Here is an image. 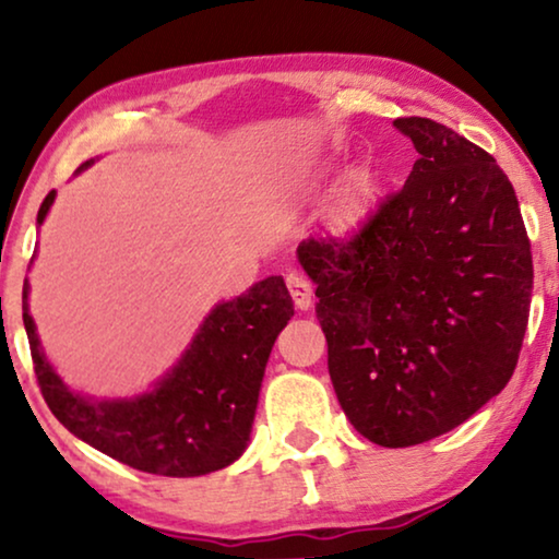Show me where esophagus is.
Wrapping results in <instances>:
<instances>
[{"instance_id":"obj_1","label":"esophagus","mask_w":559,"mask_h":559,"mask_svg":"<svg viewBox=\"0 0 559 559\" xmlns=\"http://www.w3.org/2000/svg\"><path fill=\"white\" fill-rule=\"evenodd\" d=\"M285 282H287V289H289V295H293V302L297 305V308L308 310L312 302V285L308 282V277H302L300 272H289Z\"/></svg>"}]
</instances>
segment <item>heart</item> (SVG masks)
I'll use <instances>...</instances> for the list:
<instances>
[{
  "label": "heart",
  "instance_id": "b5f03b06",
  "mask_svg": "<svg viewBox=\"0 0 559 559\" xmlns=\"http://www.w3.org/2000/svg\"><path fill=\"white\" fill-rule=\"evenodd\" d=\"M373 195V178L371 173H356L354 178H350L346 193H343L341 203H338V211H335V221H338L341 226H348L354 224V221L361 216L366 205H369Z\"/></svg>",
  "mask_w": 559,
  "mask_h": 559
}]
</instances>
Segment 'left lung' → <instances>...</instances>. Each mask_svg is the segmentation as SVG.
I'll return each instance as SVG.
<instances>
[{
  "label": "left lung",
  "mask_w": 559,
  "mask_h": 559,
  "mask_svg": "<svg viewBox=\"0 0 559 559\" xmlns=\"http://www.w3.org/2000/svg\"><path fill=\"white\" fill-rule=\"evenodd\" d=\"M417 163L346 236H310L328 371L384 448L438 438L509 384L530 323L532 247L496 159L425 117L394 119Z\"/></svg>",
  "instance_id": "left-lung-1"
}]
</instances>
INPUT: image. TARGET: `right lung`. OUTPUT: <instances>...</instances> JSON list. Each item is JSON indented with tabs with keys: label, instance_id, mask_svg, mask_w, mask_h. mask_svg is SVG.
<instances>
[{
	"label": "right lung",
	"instance_id": "add662e5",
	"mask_svg": "<svg viewBox=\"0 0 559 559\" xmlns=\"http://www.w3.org/2000/svg\"><path fill=\"white\" fill-rule=\"evenodd\" d=\"M52 201L56 190L45 195L37 224ZM293 316L285 280L266 277L216 305L180 364L150 394L91 402L73 394L45 361L27 312V282L22 287V320L37 386L58 423L114 461L173 478L205 476L243 453L266 358Z\"/></svg>",
	"mask_w": 559,
	"mask_h": 559
}]
</instances>
